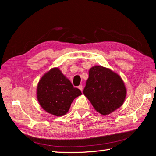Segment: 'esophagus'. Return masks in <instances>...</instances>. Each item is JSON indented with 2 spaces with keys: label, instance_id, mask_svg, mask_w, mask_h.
<instances>
[{
  "label": "esophagus",
  "instance_id": "obj_1",
  "mask_svg": "<svg viewBox=\"0 0 156 156\" xmlns=\"http://www.w3.org/2000/svg\"><path fill=\"white\" fill-rule=\"evenodd\" d=\"M78 88L81 90V91H83V86L81 85H80L79 86H78Z\"/></svg>",
  "mask_w": 156,
  "mask_h": 156
}]
</instances>
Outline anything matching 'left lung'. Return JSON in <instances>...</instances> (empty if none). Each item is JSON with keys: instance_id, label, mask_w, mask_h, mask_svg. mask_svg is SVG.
Wrapping results in <instances>:
<instances>
[{"instance_id": "left-lung-1", "label": "left lung", "mask_w": 156, "mask_h": 156, "mask_svg": "<svg viewBox=\"0 0 156 156\" xmlns=\"http://www.w3.org/2000/svg\"><path fill=\"white\" fill-rule=\"evenodd\" d=\"M83 94L97 112L107 115L123 105L127 89L123 79L115 72L95 65L89 71Z\"/></svg>"}]
</instances>
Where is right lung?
<instances>
[{"label": "right lung", "mask_w": 156, "mask_h": 156, "mask_svg": "<svg viewBox=\"0 0 156 156\" xmlns=\"http://www.w3.org/2000/svg\"><path fill=\"white\" fill-rule=\"evenodd\" d=\"M82 94L58 67L45 73L38 83L37 98L42 108L51 115L63 116L70 109L73 101Z\"/></svg>", "instance_id": "add662e5"}]
</instances>
